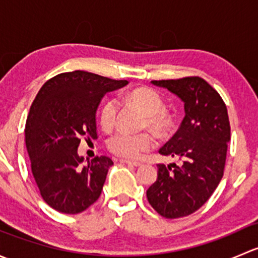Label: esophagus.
Returning <instances> with one entry per match:
<instances>
[{
  "label": "esophagus",
  "mask_w": 258,
  "mask_h": 258,
  "mask_svg": "<svg viewBox=\"0 0 258 258\" xmlns=\"http://www.w3.org/2000/svg\"><path fill=\"white\" fill-rule=\"evenodd\" d=\"M119 162L121 163H127V165H131V166H141V162H137V161H131V160H119Z\"/></svg>",
  "instance_id": "1"
}]
</instances>
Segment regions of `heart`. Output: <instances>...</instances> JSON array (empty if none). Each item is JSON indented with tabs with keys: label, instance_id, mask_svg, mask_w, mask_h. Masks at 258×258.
<instances>
[{
	"label": "heart",
	"instance_id": "b5f03b06",
	"mask_svg": "<svg viewBox=\"0 0 258 258\" xmlns=\"http://www.w3.org/2000/svg\"><path fill=\"white\" fill-rule=\"evenodd\" d=\"M130 101L137 107L141 108L147 114L148 123L156 130H161L165 126L163 110L165 105L161 96L151 88H137L127 96ZM118 103L114 98H108L103 102L100 111V123L105 130L113 127L116 122ZM155 146V139L147 132L131 134V132L119 131L110 137L107 147L110 152L122 158H139L146 151Z\"/></svg>",
	"mask_w": 258,
	"mask_h": 258
}]
</instances>
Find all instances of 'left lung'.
Here are the masks:
<instances>
[{"label":"left lung","mask_w":258,"mask_h":258,"mask_svg":"<svg viewBox=\"0 0 258 258\" xmlns=\"http://www.w3.org/2000/svg\"><path fill=\"white\" fill-rule=\"evenodd\" d=\"M152 83L178 96L186 114L160 150L181 163L157 166V179L147 189V200L163 217H184L204 206L222 179L231 139L227 107L220 93L199 76Z\"/></svg>","instance_id":"obj_1"}]
</instances>
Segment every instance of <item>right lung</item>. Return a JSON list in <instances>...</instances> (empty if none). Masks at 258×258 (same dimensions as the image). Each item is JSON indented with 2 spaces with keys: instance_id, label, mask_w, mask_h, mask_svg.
Wrapping results in <instances>:
<instances>
[{
  "instance_id": "obj_1",
  "label": "right lung",
  "mask_w": 258,
  "mask_h": 258,
  "mask_svg": "<svg viewBox=\"0 0 258 258\" xmlns=\"http://www.w3.org/2000/svg\"><path fill=\"white\" fill-rule=\"evenodd\" d=\"M127 83L79 70L52 77L38 91L26 121V147L41 196L53 210L76 215L101 196L112 160L96 156L82 166L77 148L82 137L97 139L103 96Z\"/></svg>"
}]
</instances>
